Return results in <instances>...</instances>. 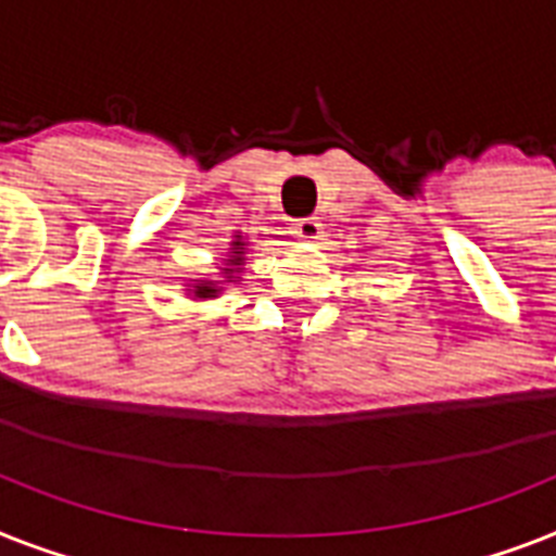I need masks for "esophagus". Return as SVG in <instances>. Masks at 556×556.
I'll return each mask as SVG.
<instances>
[{
    "label": "esophagus",
    "instance_id": "esophagus-1",
    "mask_svg": "<svg viewBox=\"0 0 556 556\" xmlns=\"http://www.w3.org/2000/svg\"><path fill=\"white\" fill-rule=\"evenodd\" d=\"M293 233L302 239V242H317L323 239V223L317 216H305V219H296L293 223Z\"/></svg>",
    "mask_w": 556,
    "mask_h": 556
}]
</instances>
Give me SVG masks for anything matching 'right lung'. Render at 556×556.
<instances>
[{
	"instance_id": "obj_1",
	"label": "right lung",
	"mask_w": 556,
	"mask_h": 556,
	"mask_svg": "<svg viewBox=\"0 0 556 556\" xmlns=\"http://www.w3.org/2000/svg\"><path fill=\"white\" fill-rule=\"evenodd\" d=\"M228 254H231V260H228V268H223L225 270V282H237L239 277H233V274H237V268L239 265H242V260H245V242H242V239H233L231 242V251H228ZM223 291V286H219V282H211V279H200V282H197V286H193V296H200V300H207V296H216V293Z\"/></svg>"
}]
</instances>
